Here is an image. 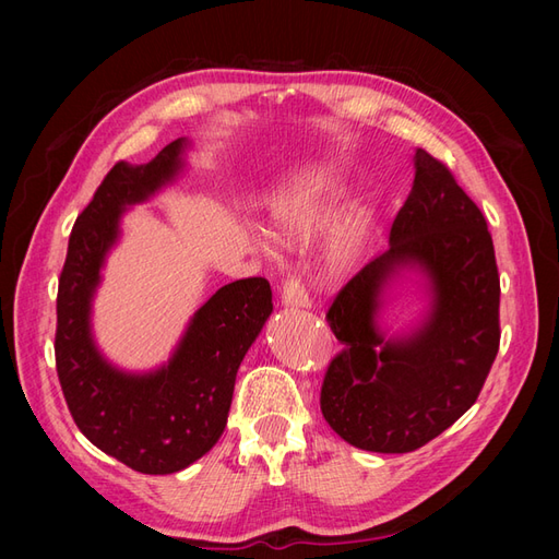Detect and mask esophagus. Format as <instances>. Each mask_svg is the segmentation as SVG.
I'll return each instance as SVG.
<instances>
[{
    "label": "esophagus",
    "mask_w": 559,
    "mask_h": 559,
    "mask_svg": "<svg viewBox=\"0 0 559 559\" xmlns=\"http://www.w3.org/2000/svg\"><path fill=\"white\" fill-rule=\"evenodd\" d=\"M282 302L284 306H292V308H308L310 306V298L306 294V289H302L300 280L296 277H286L282 282Z\"/></svg>",
    "instance_id": "1"
}]
</instances>
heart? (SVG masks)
I'll return each mask as SVG.
<instances>
[{"mask_svg": "<svg viewBox=\"0 0 559 559\" xmlns=\"http://www.w3.org/2000/svg\"><path fill=\"white\" fill-rule=\"evenodd\" d=\"M337 200H341L337 189H331V186H319V189H310L308 193L284 202V205L277 207L275 212L280 238L286 242H306L314 238V235H319L329 226V222L335 214ZM364 240H366V216L361 212L354 210L337 218L324 247V263L331 273H343V270H347L354 263V259L359 257ZM253 242L267 253L275 249V240L270 238L267 233L253 235Z\"/></svg>", "mask_w": 559, "mask_h": 559, "instance_id": "b5f03b06", "label": "heart"}]
</instances>
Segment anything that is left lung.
Returning a JSON list of instances; mask_svg holds the SVG:
<instances>
[{"mask_svg": "<svg viewBox=\"0 0 559 559\" xmlns=\"http://www.w3.org/2000/svg\"><path fill=\"white\" fill-rule=\"evenodd\" d=\"M403 269L430 282L432 308L408 336L377 326L385 286ZM499 270L487 222L448 167L415 151V181L389 247L326 312L343 349L321 384V413L349 445L401 454L433 441L473 403L499 352Z\"/></svg>", "mask_w": 559, "mask_h": 559, "instance_id": "obj_1", "label": "left lung"}]
</instances>
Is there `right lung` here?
<instances>
[{
  "label": "right lung",
  "instance_id": "1",
  "mask_svg": "<svg viewBox=\"0 0 559 559\" xmlns=\"http://www.w3.org/2000/svg\"><path fill=\"white\" fill-rule=\"evenodd\" d=\"M183 138L144 165L116 163L76 218L58 284L56 368L76 427L132 471L165 476L191 466L222 438L235 376L273 312L263 277L222 286L202 306L175 354L151 373H126L99 354L91 306L128 207L183 170Z\"/></svg>",
  "mask_w": 559,
  "mask_h": 559
}]
</instances>
